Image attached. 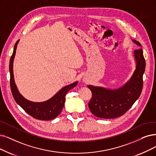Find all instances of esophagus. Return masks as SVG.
Here are the masks:
<instances>
[{
	"instance_id": "obj_1",
	"label": "esophagus",
	"mask_w": 156,
	"mask_h": 156,
	"mask_svg": "<svg viewBox=\"0 0 156 156\" xmlns=\"http://www.w3.org/2000/svg\"><path fill=\"white\" fill-rule=\"evenodd\" d=\"M83 82H84V80H83Z\"/></svg>"
}]
</instances>
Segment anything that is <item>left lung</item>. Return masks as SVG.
I'll return each mask as SVG.
<instances>
[{
	"label": "left lung",
	"mask_w": 156,
	"mask_h": 156,
	"mask_svg": "<svg viewBox=\"0 0 156 156\" xmlns=\"http://www.w3.org/2000/svg\"><path fill=\"white\" fill-rule=\"evenodd\" d=\"M133 43L141 47L140 43ZM136 69L130 79L116 89L88 85L92 98L88 107L92 114L101 118H115L121 116L132 107L140 97L143 89V76L145 70V60L142 48L134 51Z\"/></svg>",
	"instance_id": "8db88e82"
}]
</instances>
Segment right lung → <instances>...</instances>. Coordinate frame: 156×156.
<instances>
[{
	"instance_id": "1",
	"label": "right lung",
	"mask_w": 156,
	"mask_h": 156,
	"mask_svg": "<svg viewBox=\"0 0 156 156\" xmlns=\"http://www.w3.org/2000/svg\"><path fill=\"white\" fill-rule=\"evenodd\" d=\"M19 41L20 40H18L15 43L13 52L9 61L10 86L12 95H13L16 102L32 117L37 120H53L61 113L63 108L66 93L74 88L75 86H76L78 81H76L64 86L52 97L46 101L35 102L26 99L18 91L15 82L13 74V61L16 54L17 45Z\"/></svg>"
}]
</instances>
